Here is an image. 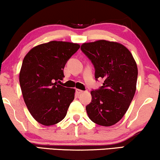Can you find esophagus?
Wrapping results in <instances>:
<instances>
[{"instance_id":"1","label":"esophagus","mask_w":160,"mask_h":160,"mask_svg":"<svg viewBox=\"0 0 160 160\" xmlns=\"http://www.w3.org/2000/svg\"><path fill=\"white\" fill-rule=\"evenodd\" d=\"M83 90H81V89H76V92L78 94V95H80V94H82L83 92Z\"/></svg>"}]
</instances>
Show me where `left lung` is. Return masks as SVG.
Segmentation results:
<instances>
[{"label":"left lung","instance_id":"8db88e82","mask_svg":"<svg viewBox=\"0 0 160 160\" xmlns=\"http://www.w3.org/2000/svg\"><path fill=\"white\" fill-rule=\"evenodd\" d=\"M81 50L93 64L95 79L104 81L99 89L91 91L92 101L86 106L88 117L99 125H113L125 114L135 95L136 62L130 52L117 42L84 43Z\"/></svg>","mask_w":160,"mask_h":160}]
</instances>
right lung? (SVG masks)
I'll list each match as a JSON object with an SVG mask.
<instances>
[{
    "label": "right lung",
    "mask_w": 160,
    "mask_h": 160,
    "mask_svg": "<svg viewBox=\"0 0 160 160\" xmlns=\"http://www.w3.org/2000/svg\"><path fill=\"white\" fill-rule=\"evenodd\" d=\"M80 46L65 41H50L30 50L24 58L19 84L30 114L39 123L49 126L64 119L74 99L75 89L58 84L65 77L67 61Z\"/></svg>",
    "instance_id": "add662e5"
}]
</instances>
